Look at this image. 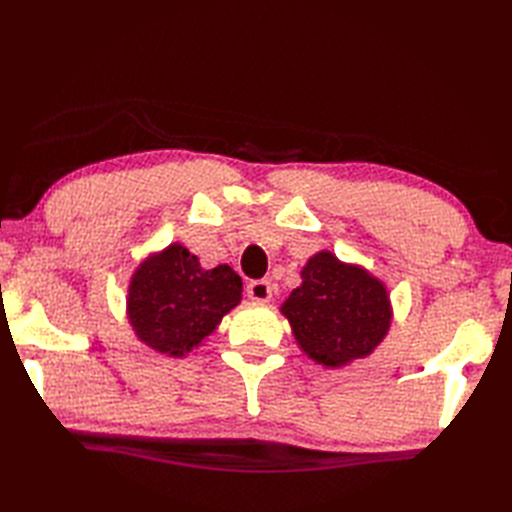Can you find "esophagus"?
I'll return each mask as SVG.
<instances>
[{"label":"esophagus","mask_w":512,"mask_h":512,"mask_svg":"<svg viewBox=\"0 0 512 512\" xmlns=\"http://www.w3.org/2000/svg\"><path fill=\"white\" fill-rule=\"evenodd\" d=\"M246 292L250 299L255 301H270V297H273V284H270L268 279H257V281H250V284L246 286Z\"/></svg>","instance_id":"esophagus-1"}]
</instances>
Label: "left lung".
Here are the masks:
<instances>
[{"instance_id": "8db88e82", "label": "left lung", "mask_w": 512, "mask_h": 512, "mask_svg": "<svg viewBox=\"0 0 512 512\" xmlns=\"http://www.w3.org/2000/svg\"><path fill=\"white\" fill-rule=\"evenodd\" d=\"M301 279L281 306L301 350L325 367L372 354L391 325L383 281L361 266L343 264L330 250L310 257Z\"/></svg>"}]
</instances>
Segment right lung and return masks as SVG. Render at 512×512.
I'll list each match as a JSON object with an SVG mask.
<instances>
[{"instance_id": "obj_1", "label": "right lung", "mask_w": 512, "mask_h": 512, "mask_svg": "<svg viewBox=\"0 0 512 512\" xmlns=\"http://www.w3.org/2000/svg\"><path fill=\"white\" fill-rule=\"evenodd\" d=\"M239 301L242 279L231 266L206 270L187 248L171 244L136 268L127 314L140 341L180 358L198 347Z\"/></svg>"}]
</instances>
